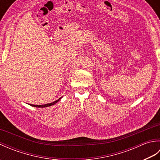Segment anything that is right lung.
Segmentation results:
<instances>
[{"mask_svg": "<svg viewBox=\"0 0 160 160\" xmlns=\"http://www.w3.org/2000/svg\"><path fill=\"white\" fill-rule=\"evenodd\" d=\"M61 98H62V97H61L60 98H59L58 100H56V101H54L53 102H52V103H49V104H42V105H35V104H29V105H31V106H32V107H39V108H43V107H50V106H52V105H53V104H56L58 102Z\"/></svg>", "mask_w": 160, "mask_h": 160, "instance_id": "add662e5", "label": "right lung"}]
</instances>
